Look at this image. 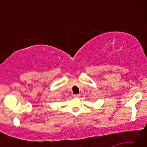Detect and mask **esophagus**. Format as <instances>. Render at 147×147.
I'll list each match as a JSON object with an SVG mask.
<instances>
[{"mask_svg":"<svg viewBox=\"0 0 147 147\" xmlns=\"http://www.w3.org/2000/svg\"><path fill=\"white\" fill-rule=\"evenodd\" d=\"M80 96V94H73V96H74V97H75V98L79 97Z\"/></svg>","mask_w":147,"mask_h":147,"instance_id":"1","label":"esophagus"}]
</instances>
